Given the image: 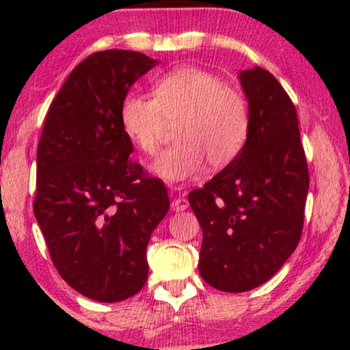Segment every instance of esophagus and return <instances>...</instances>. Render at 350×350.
<instances>
[{"label": "esophagus", "instance_id": "34e87169", "mask_svg": "<svg viewBox=\"0 0 350 350\" xmlns=\"http://www.w3.org/2000/svg\"><path fill=\"white\" fill-rule=\"evenodd\" d=\"M189 207V202L186 198H176L174 202H172V208H174V212H183Z\"/></svg>", "mask_w": 350, "mask_h": 350}]
</instances>
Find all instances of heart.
<instances>
[{
    "instance_id": "1",
    "label": "heart",
    "mask_w": 350,
    "mask_h": 350,
    "mask_svg": "<svg viewBox=\"0 0 350 350\" xmlns=\"http://www.w3.org/2000/svg\"><path fill=\"white\" fill-rule=\"evenodd\" d=\"M121 124L138 150L154 154L169 126L176 143L159 154L151 170L167 181L200 174L205 161L221 169L236 159L248 132V105L242 92L224 85L217 75L181 66L152 84V98L129 94L121 107Z\"/></svg>"
}]
</instances>
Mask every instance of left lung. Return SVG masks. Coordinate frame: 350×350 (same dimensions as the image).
<instances>
[{
	"instance_id": "obj_1",
	"label": "left lung",
	"mask_w": 350,
	"mask_h": 350,
	"mask_svg": "<svg viewBox=\"0 0 350 350\" xmlns=\"http://www.w3.org/2000/svg\"><path fill=\"white\" fill-rule=\"evenodd\" d=\"M239 81L248 102L245 145L188 196L202 228L200 277L229 293L256 288L284 266L298 247L309 191L288 94L260 66L239 71Z\"/></svg>"
}]
</instances>
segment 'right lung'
Returning a JSON list of instances; mask_svg holds the SVG:
<instances>
[{
    "mask_svg": "<svg viewBox=\"0 0 350 350\" xmlns=\"http://www.w3.org/2000/svg\"><path fill=\"white\" fill-rule=\"evenodd\" d=\"M159 62L95 52L71 71L47 111L36 152V221L66 284L100 303L137 295L146 247L169 212L167 188L131 157L121 124L129 89Z\"/></svg>",
    "mask_w": 350,
    "mask_h": 350,
    "instance_id": "add662e5",
    "label": "right lung"
}]
</instances>
